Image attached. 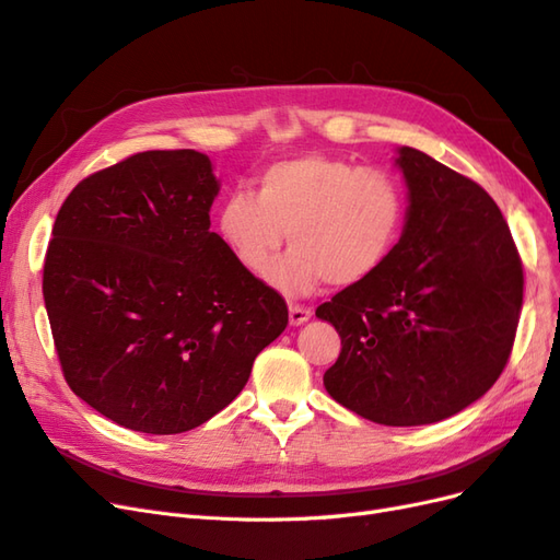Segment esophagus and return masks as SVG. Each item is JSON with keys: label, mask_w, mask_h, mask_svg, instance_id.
I'll list each match as a JSON object with an SVG mask.
<instances>
[{"label": "esophagus", "mask_w": 560, "mask_h": 560, "mask_svg": "<svg viewBox=\"0 0 560 560\" xmlns=\"http://www.w3.org/2000/svg\"><path fill=\"white\" fill-rule=\"evenodd\" d=\"M313 317V311L311 308H303V306H290V322L294 327H301V325H306V322Z\"/></svg>", "instance_id": "1"}]
</instances>
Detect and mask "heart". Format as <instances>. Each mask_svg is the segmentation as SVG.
<instances>
[{"mask_svg":"<svg viewBox=\"0 0 560 560\" xmlns=\"http://www.w3.org/2000/svg\"><path fill=\"white\" fill-rule=\"evenodd\" d=\"M254 191L222 200L217 233L245 270L266 276L287 232L295 247L268 271V282L287 296L371 278L395 252L406 222V194L395 175L336 156L278 161L257 175Z\"/></svg>","mask_w":560,"mask_h":560,"instance_id":"heart-1","label":"heart"}]
</instances>
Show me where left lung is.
Returning <instances> with one entry per match:
<instances>
[{"label":"left lung","mask_w":560,"mask_h":560,"mask_svg":"<svg viewBox=\"0 0 560 560\" xmlns=\"http://www.w3.org/2000/svg\"><path fill=\"white\" fill-rule=\"evenodd\" d=\"M401 238L374 276L315 311L341 336L327 393L378 425H430L467 409L510 360L523 266L495 200L411 147Z\"/></svg>","instance_id":"8db88e82"}]
</instances>
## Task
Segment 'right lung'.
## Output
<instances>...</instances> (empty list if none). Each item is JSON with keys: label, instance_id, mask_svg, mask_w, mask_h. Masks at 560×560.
Segmentation results:
<instances>
[{"label": "right lung", "instance_id": "right-lung-1", "mask_svg": "<svg viewBox=\"0 0 560 560\" xmlns=\"http://www.w3.org/2000/svg\"><path fill=\"white\" fill-rule=\"evenodd\" d=\"M217 194L200 151H142L79 182L56 217L44 303L62 374L116 425H202L287 327L284 299L210 231Z\"/></svg>", "mask_w": 560, "mask_h": 560}]
</instances>
